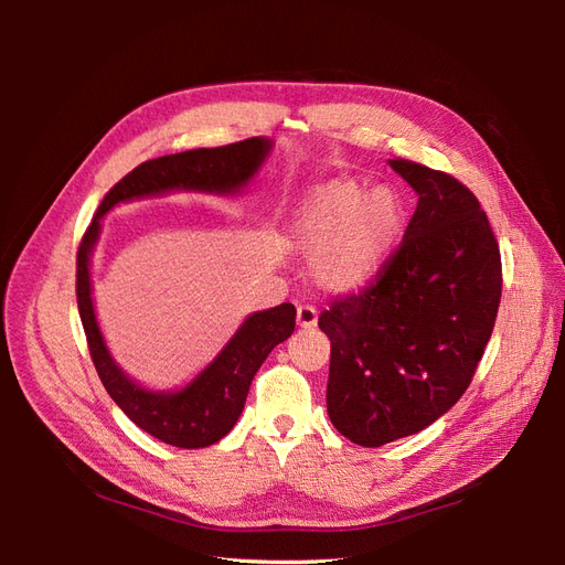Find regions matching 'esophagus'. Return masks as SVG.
<instances>
[{
	"label": "esophagus",
	"mask_w": 565,
	"mask_h": 565,
	"mask_svg": "<svg viewBox=\"0 0 565 565\" xmlns=\"http://www.w3.org/2000/svg\"><path fill=\"white\" fill-rule=\"evenodd\" d=\"M297 324L301 330H311L318 324V311L313 306H299L297 309Z\"/></svg>",
	"instance_id": "1"
}]
</instances>
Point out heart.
I'll return each mask as SVG.
<instances>
[{
  "label": "heart",
  "mask_w": 565,
  "mask_h": 565,
  "mask_svg": "<svg viewBox=\"0 0 565 565\" xmlns=\"http://www.w3.org/2000/svg\"><path fill=\"white\" fill-rule=\"evenodd\" d=\"M403 224L398 195L388 188H365L334 179L306 198L292 224V243L313 256L316 282L347 295L367 285L382 268Z\"/></svg>",
  "instance_id": "b5f03b06"
}]
</instances>
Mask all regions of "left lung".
Masks as SVG:
<instances>
[{"instance_id": "1", "label": "left lung", "mask_w": 565, "mask_h": 565, "mask_svg": "<svg viewBox=\"0 0 565 565\" xmlns=\"http://www.w3.org/2000/svg\"><path fill=\"white\" fill-rule=\"evenodd\" d=\"M388 164L419 195L403 243L318 318L330 337L328 415L365 448L426 429L461 398L502 297L498 237L469 188L413 160Z\"/></svg>"}]
</instances>
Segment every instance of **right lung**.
<instances>
[{"mask_svg":"<svg viewBox=\"0 0 565 565\" xmlns=\"http://www.w3.org/2000/svg\"><path fill=\"white\" fill-rule=\"evenodd\" d=\"M268 150V139L252 136L221 148H195L148 160L110 188L98 204L89 228L82 235L77 249V309L94 367L119 409L167 446L185 450L207 448L233 429L245 407L256 370L280 341L295 332L297 309L292 303H280L276 309L252 313L224 351L185 388L174 393L148 391L115 365L96 322L89 256L98 241L100 216L119 202L179 191V188L218 195L235 193L256 174Z\"/></svg>","mask_w":565,"mask_h":565,"instance_id":"1","label":"right lung"}]
</instances>
